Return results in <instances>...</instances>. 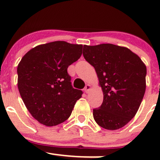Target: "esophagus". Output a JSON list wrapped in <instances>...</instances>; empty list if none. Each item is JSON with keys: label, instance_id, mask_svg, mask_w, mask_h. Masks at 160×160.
Masks as SVG:
<instances>
[{"label": "esophagus", "instance_id": "obj_1", "mask_svg": "<svg viewBox=\"0 0 160 160\" xmlns=\"http://www.w3.org/2000/svg\"><path fill=\"white\" fill-rule=\"evenodd\" d=\"M91 88H92V86L89 85V84H87V85L85 86V88H84V91H85V92L86 93L89 92V90L91 89Z\"/></svg>", "mask_w": 160, "mask_h": 160}]
</instances>
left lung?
I'll list each match as a JSON object with an SVG mask.
<instances>
[{
    "label": "left lung",
    "instance_id": "left-lung-1",
    "mask_svg": "<svg viewBox=\"0 0 160 160\" xmlns=\"http://www.w3.org/2000/svg\"><path fill=\"white\" fill-rule=\"evenodd\" d=\"M85 59L95 68L104 94L93 109L97 124L108 130L123 127L136 114L146 89V65L126 47L111 43L83 46Z\"/></svg>",
    "mask_w": 160,
    "mask_h": 160
}]
</instances>
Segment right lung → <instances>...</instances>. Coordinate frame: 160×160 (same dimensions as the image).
Segmentation results:
<instances>
[{
    "label": "right lung",
    "instance_id": "1",
    "mask_svg": "<svg viewBox=\"0 0 160 160\" xmlns=\"http://www.w3.org/2000/svg\"><path fill=\"white\" fill-rule=\"evenodd\" d=\"M82 45L54 41L37 46L18 65V89L25 107L40 123L53 126L69 118L82 92L73 88L69 65L82 55Z\"/></svg>",
    "mask_w": 160,
    "mask_h": 160
}]
</instances>
